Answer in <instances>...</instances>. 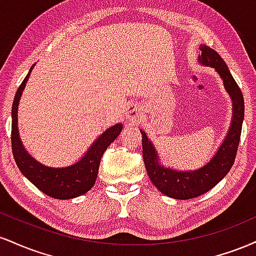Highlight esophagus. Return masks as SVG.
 <instances>
[{"instance_id":"34e87169","label":"esophagus","mask_w":256,"mask_h":256,"mask_svg":"<svg viewBox=\"0 0 256 256\" xmlns=\"http://www.w3.org/2000/svg\"><path fill=\"white\" fill-rule=\"evenodd\" d=\"M140 110H138L137 107H134V106H131V107L128 110V112H126V119L128 120H137L140 119Z\"/></svg>"}]
</instances>
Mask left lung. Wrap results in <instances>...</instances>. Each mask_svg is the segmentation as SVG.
<instances>
[{
  "instance_id": "obj_1",
  "label": "left lung",
  "mask_w": 256,
  "mask_h": 256,
  "mask_svg": "<svg viewBox=\"0 0 256 256\" xmlns=\"http://www.w3.org/2000/svg\"><path fill=\"white\" fill-rule=\"evenodd\" d=\"M201 54L198 61L202 66L212 67L220 76L224 83L226 92L232 101V118L228 134L213 158L204 166L192 171L167 167L161 162L158 152L144 131L142 134L143 160L152 183L164 195L176 200H189L198 198L210 192L212 188L228 174L234 162L238 148L240 131L244 119V100L230 70L222 56L206 44L200 46Z\"/></svg>"
}]
</instances>
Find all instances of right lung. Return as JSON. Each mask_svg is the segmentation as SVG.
Masks as SVG:
<instances>
[{
    "instance_id": "1",
    "label": "right lung",
    "mask_w": 256,
    "mask_h": 256,
    "mask_svg": "<svg viewBox=\"0 0 256 256\" xmlns=\"http://www.w3.org/2000/svg\"><path fill=\"white\" fill-rule=\"evenodd\" d=\"M34 64H32L28 76L18 88L12 107V150L14 160L22 174L46 195L58 200L78 198L94 186L102 155L108 146L120 134L122 124L118 122L100 134L83 156L71 166L49 167L40 164L26 150L18 128V107Z\"/></svg>"
}]
</instances>
